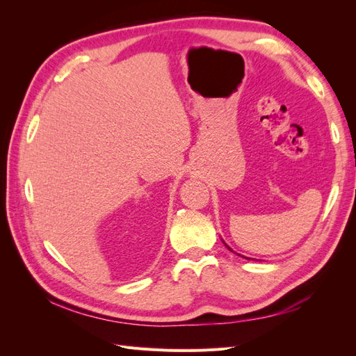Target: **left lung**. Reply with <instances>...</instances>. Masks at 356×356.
Here are the masks:
<instances>
[{
    "label": "left lung",
    "instance_id": "left-lung-1",
    "mask_svg": "<svg viewBox=\"0 0 356 356\" xmlns=\"http://www.w3.org/2000/svg\"><path fill=\"white\" fill-rule=\"evenodd\" d=\"M225 246H227V245H225ZM227 248H229V246H227ZM229 250H230V251H232V248H229Z\"/></svg>",
    "mask_w": 356,
    "mask_h": 356
}]
</instances>
